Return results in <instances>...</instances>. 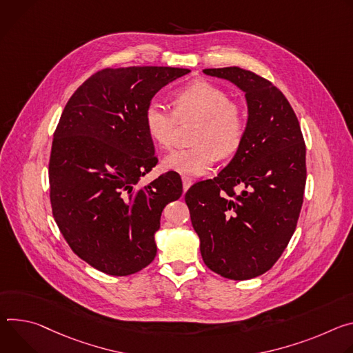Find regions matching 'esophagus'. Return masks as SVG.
<instances>
[{
  "label": "esophagus",
  "mask_w": 353,
  "mask_h": 353,
  "mask_svg": "<svg viewBox=\"0 0 353 353\" xmlns=\"http://www.w3.org/2000/svg\"><path fill=\"white\" fill-rule=\"evenodd\" d=\"M182 185H183V192H186L192 185V179L189 176H182Z\"/></svg>",
  "instance_id": "esophagus-1"
}]
</instances>
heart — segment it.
Masks as SVG:
<instances>
[{
	"instance_id": "b5f03b06",
	"label": "heart",
	"mask_w": 353,
	"mask_h": 353,
	"mask_svg": "<svg viewBox=\"0 0 353 353\" xmlns=\"http://www.w3.org/2000/svg\"><path fill=\"white\" fill-rule=\"evenodd\" d=\"M174 113L163 103L147 105L143 122L151 141L160 148H170L174 141L176 122L198 121L192 143L194 147L176 150L163 159V168L182 175L201 176L209 172L217 157L221 160L234 155L245 134V113L230 101L221 87L209 81H194L178 91L172 99Z\"/></svg>"
}]
</instances>
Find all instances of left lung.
Segmentation results:
<instances>
[{
  "instance_id": "left-lung-1",
  "label": "left lung",
  "mask_w": 353,
  "mask_h": 353,
  "mask_svg": "<svg viewBox=\"0 0 353 353\" xmlns=\"http://www.w3.org/2000/svg\"><path fill=\"white\" fill-rule=\"evenodd\" d=\"M245 94L247 126L239 151L213 179L185 194L209 269L247 281L275 263L288 247L303 205L305 145L296 113L265 78L240 68H206ZM234 185H243L236 194Z\"/></svg>"
}]
</instances>
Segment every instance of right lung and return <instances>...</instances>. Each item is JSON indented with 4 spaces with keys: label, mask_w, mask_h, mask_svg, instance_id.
Wrapping results in <instances>:
<instances>
[{
    "label": "right lung",
    "mask_w": 353,
    "mask_h": 353,
    "mask_svg": "<svg viewBox=\"0 0 353 353\" xmlns=\"http://www.w3.org/2000/svg\"><path fill=\"white\" fill-rule=\"evenodd\" d=\"M190 72L174 67L98 71L67 102L54 132L49 179L53 217L71 250L92 268L128 276L157 255L164 208L182 182L160 175L143 114L154 95Z\"/></svg>",
    "instance_id": "obj_1"
}]
</instances>
